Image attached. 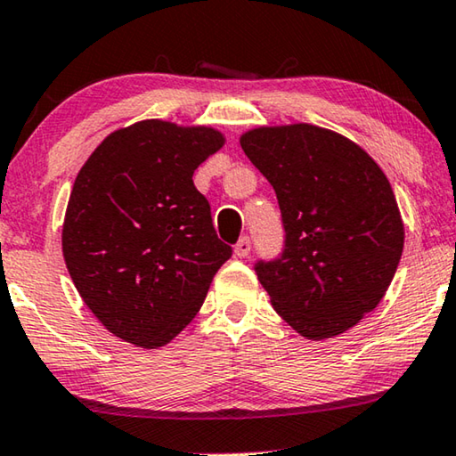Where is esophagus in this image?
<instances>
[{
    "instance_id": "1",
    "label": "esophagus",
    "mask_w": 456,
    "mask_h": 456,
    "mask_svg": "<svg viewBox=\"0 0 456 456\" xmlns=\"http://www.w3.org/2000/svg\"><path fill=\"white\" fill-rule=\"evenodd\" d=\"M249 251H251V240H249V237H241V240L235 243V256L237 257H248Z\"/></svg>"
}]
</instances>
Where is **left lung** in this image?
Masks as SVG:
<instances>
[{
    "label": "left lung",
    "instance_id": "8db88e82",
    "mask_svg": "<svg viewBox=\"0 0 456 456\" xmlns=\"http://www.w3.org/2000/svg\"><path fill=\"white\" fill-rule=\"evenodd\" d=\"M240 143L284 221V254L256 265L273 310L313 341L355 327L384 298L403 249L384 170L349 137L310 124L254 127Z\"/></svg>",
    "mask_w": 456,
    "mask_h": 456
}]
</instances>
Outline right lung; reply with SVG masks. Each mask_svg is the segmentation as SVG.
<instances>
[{
    "label": "right lung",
    "instance_id": "right-lung-1",
    "mask_svg": "<svg viewBox=\"0 0 456 456\" xmlns=\"http://www.w3.org/2000/svg\"><path fill=\"white\" fill-rule=\"evenodd\" d=\"M223 146L215 127L143 119L107 135L78 170L62 256L83 302L115 337L142 349L170 343L231 257L192 183Z\"/></svg>",
    "mask_w": 456,
    "mask_h": 456
}]
</instances>
